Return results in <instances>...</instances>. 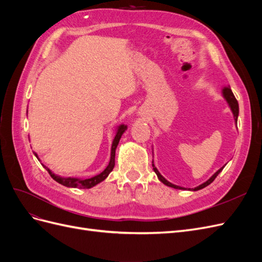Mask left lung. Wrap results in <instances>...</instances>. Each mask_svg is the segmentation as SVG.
<instances>
[{
  "instance_id": "8db88e82",
  "label": "left lung",
  "mask_w": 262,
  "mask_h": 262,
  "mask_svg": "<svg viewBox=\"0 0 262 262\" xmlns=\"http://www.w3.org/2000/svg\"><path fill=\"white\" fill-rule=\"evenodd\" d=\"M222 96H223V98L226 100L227 105H228L229 109H231V112H232V114H233L235 123L237 124V118H238V115H239V107H238V102H237V100H236V98H235L234 94H233V92H232V90H231V87H229V85L224 86L223 89H222ZM225 165H226V164H225ZM225 165L223 166V167H221L217 171L214 172L213 175H212V176H211L207 181L203 182V184H201V185H199L198 187H195V188H192V189H191V188H184V187H180V186H177V185H173V184H171V182H169L167 179H165V178L161 175V172L158 171V169L155 167L154 161L152 162L153 169H154L155 173L157 175V178L160 179V181H162L164 185L168 186V187H171V188H175V189H179V190H190V191H198V190L203 189V188H205L207 186H209V185L211 184V182H213V180L217 177L219 173H220L222 170H223V168L225 167Z\"/></svg>"
}]
</instances>
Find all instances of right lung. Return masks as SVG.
I'll return each instance as SVG.
<instances>
[{"label":"right lung","mask_w":262,"mask_h":262,"mask_svg":"<svg viewBox=\"0 0 262 262\" xmlns=\"http://www.w3.org/2000/svg\"><path fill=\"white\" fill-rule=\"evenodd\" d=\"M128 129V126L125 124H120L118 125L116 128V136L114 138L113 141V144H112V152H110V161L109 164L107 165V167L102 170L100 173L96 176H93L91 178H76V177H63V176H59L57 173H54L52 170H50L47 166H45L43 164H41L43 167L47 169V171L49 172V175L57 181L59 184H61L62 186H66L69 188H80V189H90L93 188L94 186L98 185L99 182L104 181L108 176L109 173L113 171L114 167H115V156H116V148L119 144V141H120L122 134L125 132V130ZM35 156L38 158V161L40 162L39 160V157L37 155V153H35Z\"/></svg>","instance_id":"add662e5"}]
</instances>
